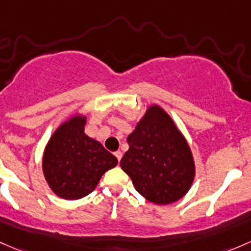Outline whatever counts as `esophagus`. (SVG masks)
<instances>
[{
	"label": "esophagus",
	"mask_w": 251,
	"mask_h": 251,
	"mask_svg": "<svg viewBox=\"0 0 251 251\" xmlns=\"http://www.w3.org/2000/svg\"><path fill=\"white\" fill-rule=\"evenodd\" d=\"M114 155H115V157H117V159H118V161H120L121 157H123V152H121L120 150H118V151H115Z\"/></svg>",
	"instance_id": "obj_1"
}]
</instances>
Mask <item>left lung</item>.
Segmentation results:
<instances>
[{"label": "left lung", "instance_id": "8db88e82", "mask_svg": "<svg viewBox=\"0 0 251 251\" xmlns=\"http://www.w3.org/2000/svg\"><path fill=\"white\" fill-rule=\"evenodd\" d=\"M120 166L137 191L155 204L180 200L191 188L195 162L185 137L172 118L152 104L127 137Z\"/></svg>", "mask_w": 251, "mask_h": 251}]
</instances>
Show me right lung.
Masks as SVG:
<instances>
[{
	"label": "right lung",
	"mask_w": 251,
	"mask_h": 251,
	"mask_svg": "<svg viewBox=\"0 0 251 251\" xmlns=\"http://www.w3.org/2000/svg\"><path fill=\"white\" fill-rule=\"evenodd\" d=\"M86 117L62 123L44 149L42 167L50 189L63 200H79L95 190L100 179L118 165L117 157L84 132Z\"/></svg>",
	"instance_id": "add662e5"
}]
</instances>
